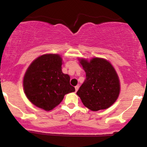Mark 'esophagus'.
<instances>
[{"label": "esophagus", "instance_id": "1", "mask_svg": "<svg viewBox=\"0 0 147 147\" xmlns=\"http://www.w3.org/2000/svg\"><path fill=\"white\" fill-rule=\"evenodd\" d=\"M79 86H78V85H77V86H75V90H76V92H77L78 89H79Z\"/></svg>", "mask_w": 147, "mask_h": 147}]
</instances>
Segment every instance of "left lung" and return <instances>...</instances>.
<instances>
[{"instance_id": "1", "label": "left lung", "mask_w": 147, "mask_h": 147, "mask_svg": "<svg viewBox=\"0 0 147 147\" xmlns=\"http://www.w3.org/2000/svg\"><path fill=\"white\" fill-rule=\"evenodd\" d=\"M86 72V79L77 95L85 107L92 111L110 107L116 101L120 93V81L116 71L110 62L100 58L88 61L79 59Z\"/></svg>"}]
</instances>
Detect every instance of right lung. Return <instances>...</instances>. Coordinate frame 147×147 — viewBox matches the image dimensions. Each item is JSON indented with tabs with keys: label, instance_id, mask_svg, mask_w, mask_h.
Segmentation results:
<instances>
[{
	"label": "right lung",
	"instance_id": "add662e5",
	"mask_svg": "<svg viewBox=\"0 0 147 147\" xmlns=\"http://www.w3.org/2000/svg\"><path fill=\"white\" fill-rule=\"evenodd\" d=\"M62 58L58 54H45L36 58L26 70L23 86L28 100L40 108L51 110L64 96L75 92L70 76L61 70Z\"/></svg>",
	"mask_w": 147,
	"mask_h": 147
}]
</instances>
